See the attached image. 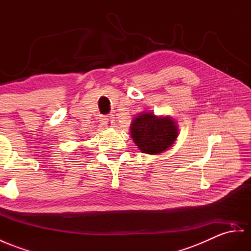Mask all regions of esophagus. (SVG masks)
Returning <instances> with one entry per match:
<instances>
[{
    "mask_svg": "<svg viewBox=\"0 0 251 251\" xmlns=\"http://www.w3.org/2000/svg\"><path fill=\"white\" fill-rule=\"evenodd\" d=\"M100 121L107 127H111L114 123V118H113V115H111V114H107V115H102V117L100 118Z\"/></svg>",
    "mask_w": 251,
    "mask_h": 251,
    "instance_id": "obj_1",
    "label": "esophagus"
}]
</instances>
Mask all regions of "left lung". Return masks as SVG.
<instances>
[{
	"instance_id": "obj_1",
	"label": "left lung",
	"mask_w": 251,
	"mask_h": 251,
	"mask_svg": "<svg viewBox=\"0 0 251 251\" xmlns=\"http://www.w3.org/2000/svg\"><path fill=\"white\" fill-rule=\"evenodd\" d=\"M133 142L145 153H160L174 144L177 126L170 117L157 118L152 113L140 114L130 127Z\"/></svg>"
}]
</instances>
